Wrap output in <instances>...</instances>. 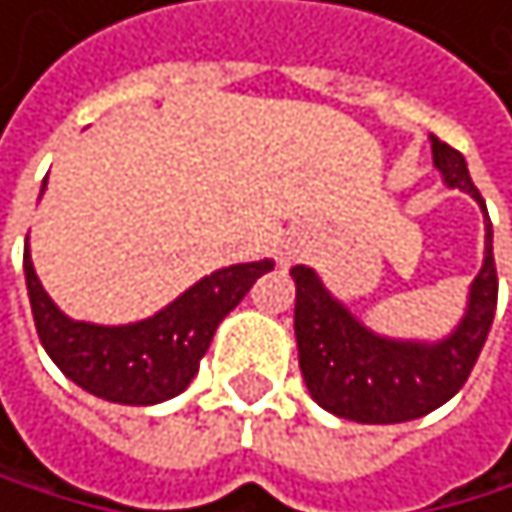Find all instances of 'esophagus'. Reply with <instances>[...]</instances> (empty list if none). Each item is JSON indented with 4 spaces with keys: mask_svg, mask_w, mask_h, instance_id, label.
<instances>
[{
    "mask_svg": "<svg viewBox=\"0 0 512 512\" xmlns=\"http://www.w3.org/2000/svg\"><path fill=\"white\" fill-rule=\"evenodd\" d=\"M288 254H291V258H294V254H298V251H288Z\"/></svg>",
    "mask_w": 512,
    "mask_h": 512,
    "instance_id": "esophagus-1",
    "label": "esophagus"
}]
</instances>
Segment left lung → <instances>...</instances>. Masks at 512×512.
<instances>
[{
    "label": "left lung",
    "mask_w": 512,
    "mask_h": 512,
    "mask_svg": "<svg viewBox=\"0 0 512 512\" xmlns=\"http://www.w3.org/2000/svg\"><path fill=\"white\" fill-rule=\"evenodd\" d=\"M433 162L448 187L467 190L482 208L464 156L433 137ZM294 338H298L301 375L310 396L331 415L356 424L415 421L455 396L485 347L498 307V270L491 254V221H485V264L470 285V304L455 334L439 344L387 341L359 325L344 304L322 288L310 267L291 270Z\"/></svg>",
    "instance_id": "obj_1"
}]
</instances>
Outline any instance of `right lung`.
<instances>
[{
  "label": "right lung",
  "mask_w": 512,
  "mask_h": 512,
  "mask_svg": "<svg viewBox=\"0 0 512 512\" xmlns=\"http://www.w3.org/2000/svg\"><path fill=\"white\" fill-rule=\"evenodd\" d=\"M270 270L273 261L218 270L156 316L110 328L73 322L57 310L24 248L30 307L45 353L73 384L122 405H156L184 393L221 319Z\"/></svg>",
  "instance_id": "add662e5"
}]
</instances>
